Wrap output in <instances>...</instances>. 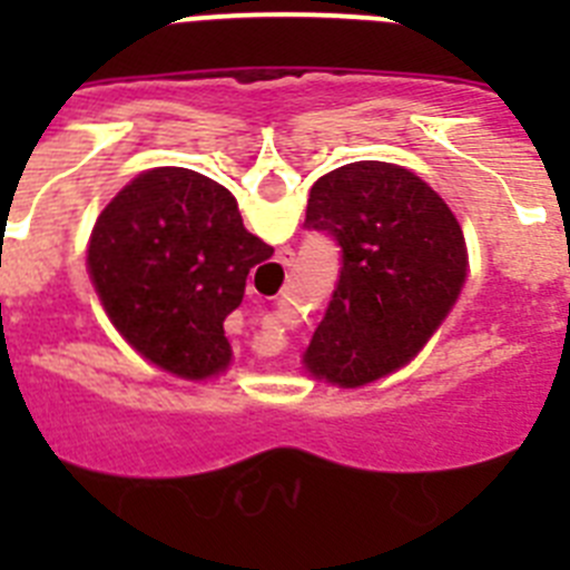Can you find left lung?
<instances>
[{"instance_id": "left-lung-1", "label": "left lung", "mask_w": 570, "mask_h": 570, "mask_svg": "<svg viewBox=\"0 0 570 570\" xmlns=\"http://www.w3.org/2000/svg\"><path fill=\"white\" fill-rule=\"evenodd\" d=\"M305 228L334 236L342 268L302 356L316 380L360 387L414 360L465 282L456 216L411 170L351 163L311 188Z\"/></svg>"}]
</instances>
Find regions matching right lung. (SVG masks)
<instances>
[{
	"label": "right lung",
	"mask_w": 570,
	"mask_h": 570,
	"mask_svg": "<svg viewBox=\"0 0 570 570\" xmlns=\"http://www.w3.org/2000/svg\"><path fill=\"white\" fill-rule=\"evenodd\" d=\"M271 254L245 230L228 188L188 168H154L99 214L88 271L139 354L183 380H208L230 362L225 316Z\"/></svg>",
	"instance_id": "obj_1"
}]
</instances>
